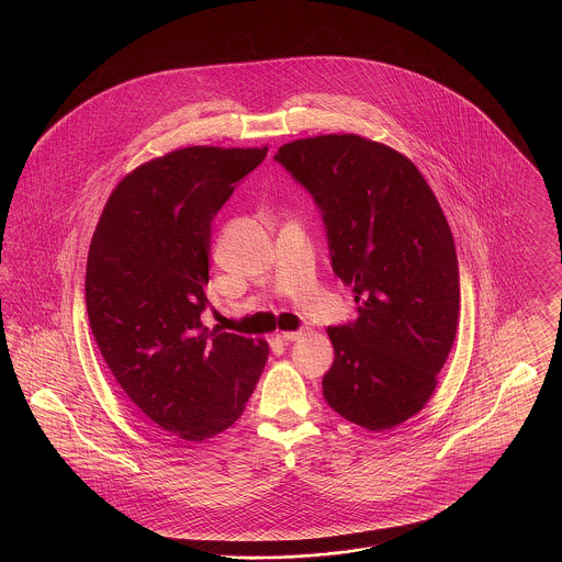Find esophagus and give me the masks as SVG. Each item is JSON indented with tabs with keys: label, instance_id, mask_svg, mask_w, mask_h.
I'll use <instances>...</instances> for the list:
<instances>
[{
	"label": "esophagus",
	"instance_id": "34e87169",
	"mask_svg": "<svg viewBox=\"0 0 562 562\" xmlns=\"http://www.w3.org/2000/svg\"><path fill=\"white\" fill-rule=\"evenodd\" d=\"M303 335H305L303 330H291V333H280L278 339L284 341V344H291V341H299Z\"/></svg>",
	"mask_w": 562,
	"mask_h": 562
}]
</instances>
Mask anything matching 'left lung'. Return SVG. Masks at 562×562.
Here are the masks:
<instances>
[{"label": "left lung", "mask_w": 562, "mask_h": 562, "mask_svg": "<svg viewBox=\"0 0 562 562\" xmlns=\"http://www.w3.org/2000/svg\"><path fill=\"white\" fill-rule=\"evenodd\" d=\"M321 209L335 276L358 318L328 326V406L371 431L417 415L453 348L459 266L453 234L417 166L358 134H321L278 149Z\"/></svg>", "instance_id": "obj_1"}]
</instances>
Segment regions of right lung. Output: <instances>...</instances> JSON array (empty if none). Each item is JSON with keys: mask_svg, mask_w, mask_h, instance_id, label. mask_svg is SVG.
Returning a JSON list of instances; mask_svg holds the SVG:
<instances>
[{"mask_svg": "<svg viewBox=\"0 0 562 562\" xmlns=\"http://www.w3.org/2000/svg\"><path fill=\"white\" fill-rule=\"evenodd\" d=\"M268 147H183L111 191L86 263V310L109 371L158 426L202 442L238 422L269 348L206 328L211 225Z\"/></svg>", "mask_w": 562, "mask_h": 562, "instance_id": "obj_1", "label": "right lung"}]
</instances>
